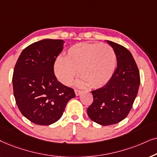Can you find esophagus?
Here are the masks:
<instances>
[{
	"mask_svg": "<svg viewBox=\"0 0 157 157\" xmlns=\"http://www.w3.org/2000/svg\"><path fill=\"white\" fill-rule=\"evenodd\" d=\"M75 95H76L77 96H78V95H81V93H82V91L80 90H75Z\"/></svg>",
	"mask_w": 157,
	"mask_h": 157,
	"instance_id": "esophagus-1",
	"label": "esophagus"
}]
</instances>
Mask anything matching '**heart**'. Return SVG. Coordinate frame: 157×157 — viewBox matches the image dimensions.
Wrapping results in <instances>:
<instances>
[{
  "label": "heart",
  "instance_id": "heart-1",
  "mask_svg": "<svg viewBox=\"0 0 157 157\" xmlns=\"http://www.w3.org/2000/svg\"><path fill=\"white\" fill-rule=\"evenodd\" d=\"M116 62V54L107 44L79 43L69 48L65 58L56 59L54 72L62 83L70 85L79 70L80 85L97 88L109 82Z\"/></svg>",
  "mask_w": 157,
  "mask_h": 157
}]
</instances>
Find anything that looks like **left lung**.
<instances>
[{
    "label": "left lung",
    "mask_w": 157,
    "mask_h": 157,
    "mask_svg": "<svg viewBox=\"0 0 157 157\" xmlns=\"http://www.w3.org/2000/svg\"><path fill=\"white\" fill-rule=\"evenodd\" d=\"M117 58V68L109 82L92 91L93 102L87 113L102 126L118 124L128 116L136 98L140 74L132 54L126 47L110 41Z\"/></svg>",
    "instance_id": "1"
}]
</instances>
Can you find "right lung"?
I'll use <instances>...</instances> for the list:
<instances>
[{"mask_svg": "<svg viewBox=\"0 0 157 157\" xmlns=\"http://www.w3.org/2000/svg\"><path fill=\"white\" fill-rule=\"evenodd\" d=\"M62 39H46L25 48L16 62L13 95L23 116L38 125L47 126L61 118L74 90L57 80L54 64L63 49Z\"/></svg>", "mask_w": 157, "mask_h": 157, "instance_id": "right-lung-1", "label": "right lung"}]
</instances>
